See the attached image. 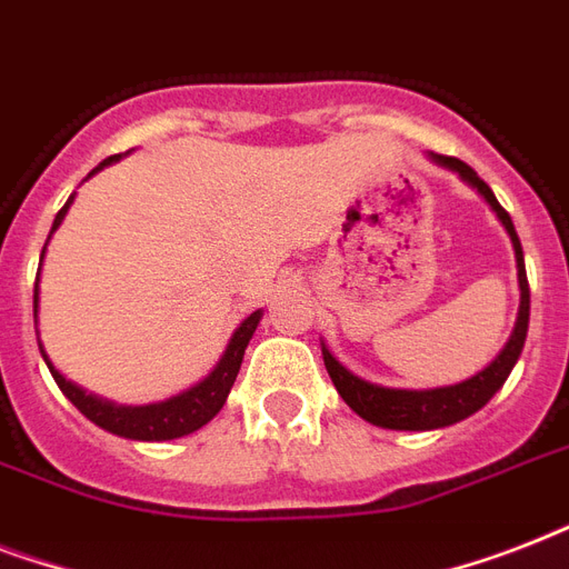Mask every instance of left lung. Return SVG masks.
<instances>
[{"label": "left lung", "instance_id": "left-lung-1", "mask_svg": "<svg viewBox=\"0 0 569 569\" xmlns=\"http://www.w3.org/2000/svg\"><path fill=\"white\" fill-rule=\"evenodd\" d=\"M437 162L460 173V180H467L478 194L485 197L487 203L493 206V212L499 214V221L505 223V230L513 241V253H517V268H520V316H517V328H513L508 346L502 348V355L496 357L493 363L487 366L485 372H478L476 378L455 383V387L440 389H383L375 383L355 378L346 366L337 363V357L330 355L328 348H321L325 355V366L333 380V387L346 405L355 410L357 416H363L366 422L380 425V428H396V431H431V428H446L460 419H467L476 410L496 396V389L502 387L508 375H511L513 363L520 360L522 346H526V333H529V277H526V262H522V244L520 236L513 230L511 214L505 212L496 194L490 191L481 177H478L467 162H460L455 156H433Z\"/></svg>", "mask_w": 569, "mask_h": 569}]
</instances>
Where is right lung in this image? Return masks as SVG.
<instances>
[{"mask_svg":"<svg viewBox=\"0 0 569 569\" xmlns=\"http://www.w3.org/2000/svg\"><path fill=\"white\" fill-rule=\"evenodd\" d=\"M109 162H114V156H109L100 168H106ZM100 168H97V171H100ZM70 203H73V197L58 209L56 221H52V230L64 221V212L70 209ZM38 280H34V319H38ZM259 319H262V312L257 310L241 321V328L232 333L230 346L223 351L221 363L214 366V372L209 375L203 383H197V387H191L189 392H182V396L168 398L162 405L114 407L109 405V401H100V398L84 396L82 389L73 387L70 380H64L56 369H52V363H49L43 351H40V355L47 360L49 372L56 378L58 389H61V392H64V396L70 398L93 425H100V428L118 433V437H129V440H173V437H186V433L203 428V425L221 410L227 396H230L232 383H236V375H239L241 369V357H244V348H248Z\"/></svg>","mask_w":569,"mask_h":569,"instance_id":"add662e5","label":"right lung"}]
</instances>
